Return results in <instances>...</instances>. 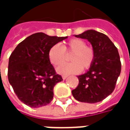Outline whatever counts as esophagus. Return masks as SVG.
I'll return each instance as SVG.
<instances>
[{
	"label": "esophagus",
	"instance_id": "34e87169",
	"mask_svg": "<svg viewBox=\"0 0 130 130\" xmlns=\"http://www.w3.org/2000/svg\"><path fill=\"white\" fill-rule=\"evenodd\" d=\"M68 76H62V79H64V80H65V79H66V78H67Z\"/></svg>",
	"mask_w": 130,
	"mask_h": 130
}]
</instances>
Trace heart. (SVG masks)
Returning a JSON list of instances; mask_svg holds the SVG:
<instances>
[{"label":"heart","mask_w":130,"mask_h":130,"mask_svg":"<svg viewBox=\"0 0 130 130\" xmlns=\"http://www.w3.org/2000/svg\"><path fill=\"white\" fill-rule=\"evenodd\" d=\"M72 54L70 58L72 62L57 68V72L60 74H79L82 69L88 70L92 66L95 58V51L91 46H86L84 40L75 38L62 46L58 44L51 46L48 53V59L52 65L58 66L65 62V54Z\"/></svg>","instance_id":"obj_1"}]
</instances>
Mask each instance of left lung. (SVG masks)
Wrapping results in <instances>:
<instances>
[{
	"instance_id": "8db88e82",
	"label": "left lung",
	"mask_w": 130,
	"mask_h": 130,
	"mask_svg": "<svg viewBox=\"0 0 130 130\" xmlns=\"http://www.w3.org/2000/svg\"><path fill=\"white\" fill-rule=\"evenodd\" d=\"M75 37L87 40L95 53L92 66L84 74L78 76L79 85L72 90L76 100L97 103L111 95L121 71V62L117 48L106 35L88 30Z\"/></svg>"
}]
</instances>
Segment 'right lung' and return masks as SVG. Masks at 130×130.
<instances>
[{
  "label": "right lung",
  "mask_w": 130,
  "mask_h": 130,
  "mask_svg": "<svg viewBox=\"0 0 130 130\" xmlns=\"http://www.w3.org/2000/svg\"><path fill=\"white\" fill-rule=\"evenodd\" d=\"M68 38L37 32L26 37L11 54L8 80L20 100L32 108L45 106L54 98V87L62 81L51 64V46Z\"/></svg>",
  "instance_id": "obj_1"
}]
</instances>
